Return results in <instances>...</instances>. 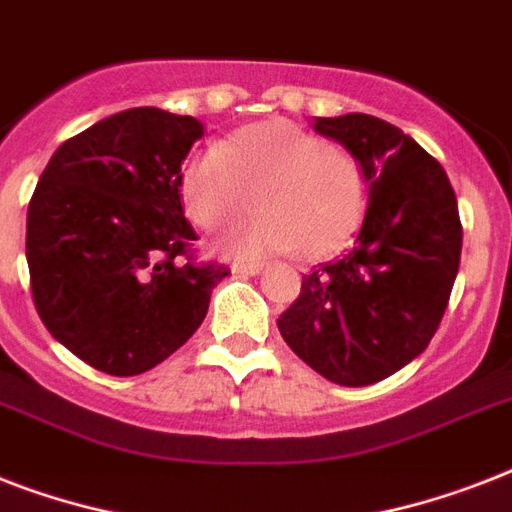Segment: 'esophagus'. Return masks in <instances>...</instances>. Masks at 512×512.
<instances>
[{"label": "esophagus", "instance_id": "1", "mask_svg": "<svg viewBox=\"0 0 512 512\" xmlns=\"http://www.w3.org/2000/svg\"><path fill=\"white\" fill-rule=\"evenodd\" d=\"M260 271H263V265H257V263H236V265H233V273H239V276H257Z\"/></svg>", "mask_w": 512, "mask_h": 512}]
</instances>
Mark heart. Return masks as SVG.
Returning a JSON list of instances; mask_svg holds the SVG:
<instances>
[{"mask_svg":"<svg viewBox=\"0 0 512 512\" xmlns=\"http://www.w3.org/2000/svg\"><path fill=\"white\" fill-rule=\"evenodd\" d=\"M249 196L260 215L225 239L231 255L297 249L305 260H321L358 231L366 177L353 156L287 119L241 127L217 148L193 154L180 170L185 215L204 231L239 220Z\"/></svg>","mask_w":512,"mask_h":512,"instance_id":"1","label":"heart"}]
</instances>
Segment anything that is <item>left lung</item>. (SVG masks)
<instances>
[{
	"label": "left lung",
	"instance_id": "1",
	"mask_svg": "<svg viewBox=\"0 0 512 512\" xmlns=\"http://www.w3.org/2000/svg\"><path fill=\"white\" fill-rule=\"evenodd\" d=\"M313 130L361 164L364 223L340 260L303 276L276 324L321 377L361 388L398 372L436 335L460 268V209L444 167L393 124L313 116Z\"/></svg>",
	"mask_w": 512,
	"mask_h": 512
}]
</instances>
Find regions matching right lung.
Wrapping results in <instances>:
<instances>
[{
    "instance_id": "right-lung-1",
    "label": "right lung",
    "mask_w": 512,
    "mask_h": 512,
    "mask_svg": "<svg viewBox=\"0 0 512 512\" xmlns=\"http://www.w3.org/2000/svg\"><path fill=\"white\" fill-rule=\"evenodd\" d=\"M204 135L193 116L127 108L66 140L26 217L31 295L50 335L114 377L170 358L228 276L196 265L180 164Z\"/></svg>"
}]
</instances>
